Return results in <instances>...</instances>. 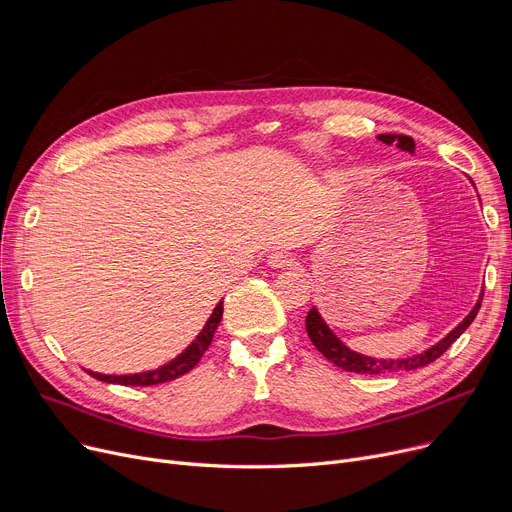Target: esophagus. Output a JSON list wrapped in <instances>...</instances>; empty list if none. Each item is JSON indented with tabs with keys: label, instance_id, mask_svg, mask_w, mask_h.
<instances>
[{
	"label": "esophagus",
	"instance_id": "obj_1",
	"mask_svg": "<svg viewBox=\"0 0 512 512\" xmlns=\"http://www.w3.org/2000/svg\"><path fill=\"white\" fill-rule=\"evenodd\" d=\"M267 263H270L274 270H284V267H290L294 263V257L288 251H274L267 257Z\"/></svg>",
	"mask_w": 512,
	"mask_h": 512
}]
</instances>
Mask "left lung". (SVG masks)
<instances>
[{"instance_id":"obj_1","label":"left lung","mask_w":512,"mask_h":512,"mask_svg":"<svg viewBox=\"0 0 512 512\" xmlns=\"http://www.w3.org/2000/svg\"><path fill=\"white\" fill-rule=\"evenodd\" d=\"M378 139L382 143H386V145L396 143V147L402 149V151H409V153L415 151V141L411 137H407V134H380ZM479 307H481V301H477L473 311L444 340H440L436 346L427 348V351H423L421 355H415V357H409V359H396V361H392V359L390 361H386V359H371V357H365V355H359V353L351 351V348H348L346 344H342L334 336V332L326 326V321L321 319V315H319V311L315 307L307 313L305 328H307V334H309L311 342L315 344L317 351L324 355L328 361L338 365L340 369L353 371V373L380 375V373H394V371H413V369H419V367H425L429 363H434L440 355H444L448 351V346L471 326V321L475 319Z\"/></svg>"}]
</instances>
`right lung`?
Masks as SVG:
<instances>
[{"instance_id":"obj_1","label":"right lung","mask_w":512,"mask_h":512,"mask_svg":"<svg viewBox=\"0 0 512 512\" xmlns=\"http://www.w3.org/2000/svg\"><path fill=\"white\" fill-rule=\"evenodd\" d=\"M222 303L224 301L215 305L211 317L207 319L205 328L195 338V342L188 344L182 355H178L176 359H172L164 367L153 369V371H143V373H132V375H103V373H95V371H87V373L93 375L95 380H101V382H107V384H122V386H153V384H164V382H172V380L180 378V375L188 373L199 363V359L209 348V344L213 340V334H215V330H218L220 321H222V313H224Z\"/></svg>"}]
</instances>
